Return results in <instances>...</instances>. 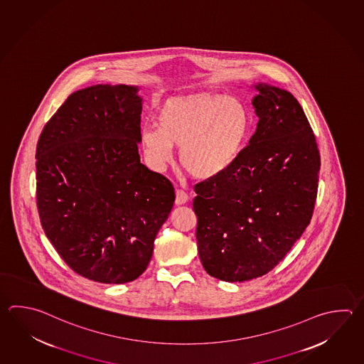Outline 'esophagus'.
<instances>
[{"label": "esophagus", "mask_w": 364, "mask_h": 364, "mask_svg": "<svg viewBox=\"0 0 364 364\" xmlns=\"http://www.w3.org/2000/svg\"><path fill=\"white\" fill-rule=\"evenodd\" d=\"M189 200V196L186 193V191H183V189H176V198H175V202H176V205H184Z\"/></svg>", "instance_id": "obj_1"}]
</instances>
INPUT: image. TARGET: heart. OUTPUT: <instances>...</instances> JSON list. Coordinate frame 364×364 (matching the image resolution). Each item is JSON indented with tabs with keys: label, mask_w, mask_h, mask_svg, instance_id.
<instances>
[{
	"label": "heart",
	"mask_w": 364,
	"mask_h": 364,
	"mask_svg": "<svg viewBox=\"0 0 364 364\" xmlns=\"http://www.w3.org/2000/svg\"><path fill=\"white\" fill-rule=\"evenodd\" d=\"M156 128L140 136L148 164L162 171L178 149L180 164L193 178L210 180L237 161L250 128V115L237 98L210 93L173 98L158 110Z\"/></svg>",
	"instance_id": "heart-1"
}]
</instances>
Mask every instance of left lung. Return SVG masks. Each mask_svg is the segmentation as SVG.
<instances>
[{
    "label": "left lung",
    "mask_w": 364,
    "mask_h": 364,
    "mask_svg": "<svg viewBox=\"0 0 364 364\" xmlns=\"http://www.w3.org/2000/svg\"><path fill=\"white\" fill-rule=\"evenodd\" d=\"M259 118L230 170L194 186L200 263L222 282L274 269L310 224L320 154L301 105L287 90L259 84Z\"/></svg>",
    "instance_id": "obj_1"
}]
</instances>
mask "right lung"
Masks as SVG:
<instances>
[{"instance_id":"add662e5","label":"right lung","mask_w":364,"mask_h":364,"mask_svg":"<svg viewBox=\"0 0 364 364\" xmlns=\"http://www.w3.org/2000/svg\"><path fill=\"white\" fill-rule=\"evenodd\" d=\"M129 85L70 95L36 148L46 237L68 267L102 284L134 282L175 202L168 178L140 162L141 98Z\"/></svg>"}]
</instances>
